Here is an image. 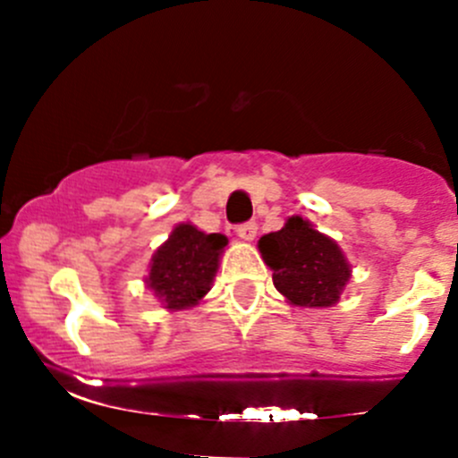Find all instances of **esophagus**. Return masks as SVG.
<instances>
[{
	"label": "esophagus",
	"instance_id": "obj_1",
	"mask_svg": "<svg viewBox=\"0 0 458 458\" xmlns=\"http://www.w3.org/2000/svg\"><path fill=\"white\" fill-rule=\"evenodd\" d=\"M237 237L243 242H252L257 237V224H243L237 228Z\"/></svg>",
	"mask_w": 458,
	"mask_h": 458
}]
</instances>
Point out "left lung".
Masks as SVG:
<instances>
[{"label": "left lung", "instance_id": "8db88e82", "mask_svg": "<svg viewBox=\"0 0 458 458\" xmlns=\"http://www.w3.org/2000/svg\"><path fill=\"white\" fill-rule=\"evenodd\" d=\"M257 246L290 306L332 308L352 279L339 243L299 215L288 216L276 233L263 234Z\"/></svg>", "mask_w": 458, "mask_h": 458}]
</instances>
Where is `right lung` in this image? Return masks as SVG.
<instances>
[{
    "mask_svg": "<svg viewBox=\"0 0 458 458\" xmlns=\"http://www.w3.org/2000/svg\"><path fill=\"white\" fill-rule=\"evenodd\" d=\"M225 246V234L177 224L152 255L143 284L165 310L195 308L212 288Z\"/></svg>",
    "mask_w": 458,
    "mask_h": 458,
    "instance_id": "right-lung-1",
    "label": "right lung"
}]
</instances>
